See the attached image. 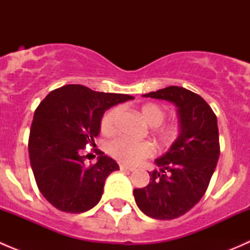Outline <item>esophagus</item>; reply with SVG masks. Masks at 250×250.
<instances>
[{"instance_id":"obj_1","label":"esophagus","mask_w":250,"mask_h":250,"mask_svg":"<svg viewBox=\"0 0 250 250\" xmlns=\"http://www.w3.org/2000/svg\"><path fill=\"white\" fill-rule=\"evenodd\" d=\"M120 169L121 170H129V172H134L135 168L134 167H129V166H125V165H121Z\"/></svg>"}]
</instances>
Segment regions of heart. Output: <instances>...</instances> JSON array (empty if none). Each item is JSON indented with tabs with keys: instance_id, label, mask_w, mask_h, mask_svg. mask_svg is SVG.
<instances>
[{
	"instance_id": "obj_1",
	"label": "heart",
	"mask_w": 250,
	"mask_h": 250,
	"mask_svg": "<svg viewBox=\"0 0 250 250\" xmlns=\"http://www.w3.org/2000/svg\"><path fill=\"white\" fill-rule=\"evenodd\" d=\"M140 112L145 122L151 127H158V125H162L166 118L165 109L161 105L153 104V103L143 105ZM118 115H120V107H113L107 111L102 118L100 129L105 135H111L115 133ZM179 133H180V128L176 123L160 125L157 129L158 138L163 143H172L178 138ZM109 152L112 157L121 162L137 165L145 158L152 156L155 153V148L147 141H130L125 138H118L110 143Z\"/></svg>"
}]
</instances>
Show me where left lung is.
<instances>
[{
  "mask_svg": "<svg viewBox=\"0 0 250 250\" xmlns=\"http://www.w3.org/2000/svg\"><path fill=\"white\" fill-rule=\"evenodd\" d=\"M167 100L176 106L178 138L155 161L160 170L150 172V184L134 188L135 203L145 215L170 220L188 213L200 202L220 155L218 121L201 95L178 85L144 94Z\"/></svg>",
  "mask_w": 250,
  "mask_h": 250,
  "instance_id": "8db88e82",
  "label": "left lung"
}]
</instances>
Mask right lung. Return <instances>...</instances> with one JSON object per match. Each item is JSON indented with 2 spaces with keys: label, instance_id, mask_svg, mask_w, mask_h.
<instances>
[{
  "label": "right lung",
  "instance_id": "1",
  "mask_svg": "<svg viewBox=\"0 0 250 250\" xmlns=\"http://www.w3.org/2000/svg\"><path fill=\"white\" fill-rule=\"evenodd\" d=\"M132 99V95L66 84L39 105L30 129V163L40 191L53 207L83 213L99 203L105 180L120 167L99 150L97 163L85 167L82 150L87 144L95 146L105 111Z\"/></svg>",
  "mask_w": 250,
  "mask_h": 250
}]
</instances>
